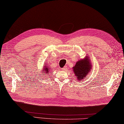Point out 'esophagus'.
<instances>
[{
	"mask_svg": "<svg viewBox=\"0 0 124 124\" xmlns=\"http://www.w3.org/2000/svg\"><path fill=\"white\" fill-rule=\"evenodd\" d=\"M67 67H66V66H64L63 68H62V70L64 71V70H67Z\"/></svg>",
	"mask_w": 124,
	"mask_h": 124,
	"instance_id": "obj_1",
	"label": "esophagus"
}]
</instances>
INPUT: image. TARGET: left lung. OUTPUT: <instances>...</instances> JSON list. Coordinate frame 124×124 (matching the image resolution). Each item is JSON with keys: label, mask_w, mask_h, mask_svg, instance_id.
<instances>
[{"label": "left lung", "mask_w": 124, "mask_h": 124, "mask_svg": "<svg viewBox=\"0 0 124 124\" xmlns=\"http://www.w3.org/2000/svg\"><path fill=\"white\" fill-rule=\"evenodd\" d=\"M92 68L91 60L88 56H86L83 60H79L72 69L78 80L80 81L87 77Z\"/></svg>", "instance_id": "left-lung-1"}]
</instances>
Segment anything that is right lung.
I'll list each match as a JSON object with an SVG mask.
<instances>
[{
  "label": "right lung",
  "mask_w": 124,
  "mask_h": 124,
  "mask_svg": "<svg viewBox=\"0 0 124 124\" xmlns=\"http://www.w3.org/2000/svg\"><path fill=\"white\" fill-rule=\"evenodd\" d=\"M42 69H43L42 70V72L45 73V74H50L49 72L52 70L51 68H49V65L46 64H45V66L43 67V68Z\"/></svg>",
  "instance_id": "obj_1"
}]
</instances>
